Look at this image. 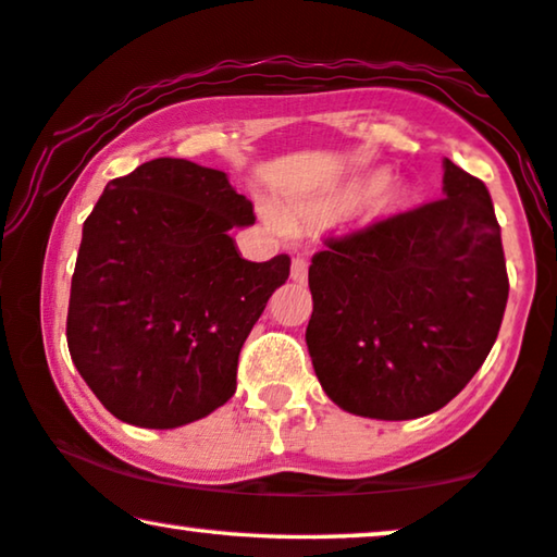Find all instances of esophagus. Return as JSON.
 I'll return each mask as SVG.
<instances>
[{"instance_id":"obj_1","label":"esophagus","mask_w":557,"mask_h":557,"mask_svg":"<svg viewBox=\"0 0 557 557\" xmlns=\"http://www.w3.org/2000/svg\"><path fill=\"white\" fill-rule=\"evenodd\" d=\"M307 271H309L307 258L294 256V261H292V281H296V284H304V281H307Z\"/></svg>"}]
</instances>
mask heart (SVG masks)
I'll list each match as a JSON object with an SVG mask.
<instances>
[{"label": "heart", "instance_id": "obj_1", "mask_svg": "<svg viewBox=\"0 0 557 557\" xmlns=\"http://www.w3.org/2000/svg\"><path fill=\"white\" fill-rule=\"evenodd\" d=\"M383 182H385V174H375V177H370L368 182H364L362 193H372V189H377L380 185H383ZM403 197H406V195H403L400 189H393V193H387V195L383 197V202H380V212H391V210H395V208H398V205L403 202ZM271 220H273V223H276V218H273V215H271Z\"/></svg>", "mask_w": 557, "mask_h": 557}]
</instances>
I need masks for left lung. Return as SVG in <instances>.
<instances>
[{
	"instance_id": "1",
	"label": "left lung",
	"mask_w": 557,
	"mask_h": 557,
	"mask_svg": "<svg viewBox=\"0 0 557 557\" xmlns=\"http://www.w3.org/2000/svg\"><path fill=\"white\" fill-rule=\"evenodd\" d=\"M311 258V364L342 410L410 421L490 355L509 281L490 189L444 159V197L324 240Z\"/></svg>"
}]
</instances>
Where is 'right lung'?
Listing matches in <instances>:
<instances>
[{
	"label": "right lung",
	"mask_w": 557,
	"mask_h": 557,
	"mask_svg": "<svg viewBox=\"0 0 557 557\" xmlns=\"http://www.w3.org/2000/svg\"><path fill=\"white\" fill-rule=\"evenodd\" d=\"M253 205L227 174L151 159L106 185L83 223L67 349L119 421L177 429L225 406L238 355L292 258H240L231 227Z\"/></svg>",
	"instance_id": "obj_1"
}]
</instances>
